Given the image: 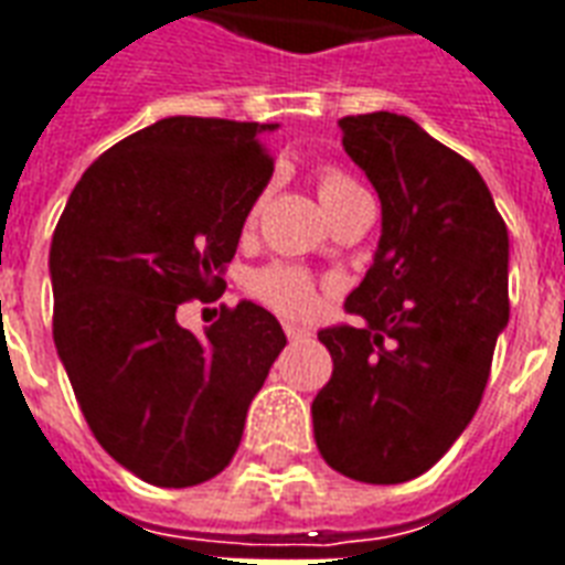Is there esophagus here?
I'll return each mask as SVG.
<instances>
[{"mask_svg": "<svg viewBox=\"0 0 565 565\" xmlns=\"http://www.w3.org/2000/svg\"><path fill=\"white\" fill-rule=\"evenodd\" d=\"M284 332L290 341H308L311 338V329H305V326H296V323H284Z\"/></svg>", "mask_w": 565, "mask_h": 565, "instance_id": "obj_1", "label": "esophagus"}]
</instances>
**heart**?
<instances>
[{
	"mask_svg": "<svg viewBox=\"0 0 565 565\" xmlns=\"http://www.w3.org/2000/svg\"><path fill=\"white\" fill-rule=\"evenodd\" d=\"M365 191L359 188L353 177H347L338 167H326L320 173V200L329 215H338L341 209L350 206L353 200L362 198ZM260 212V200L250 206L248 224H254ZM250 294L263 305H269L278 315H305L315 305V278L294 263H271L266 269H257L250 275Z\"/></svg>",
	"mask_w": 565,
	"mask_h": 565,
	"instance_id": "1",
	"label": "heart"
}]
</instances>
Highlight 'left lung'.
<instances>
[{"label": "left lung", "instance_id": "8db88e82", "mask_svg": "<svg viewBox=\"0 0 565 565\" xmlns=\"http://www.w3.org/2000/svg\"><path fill=\"white\" fill-rule=\"evenodd\" d=\"M344 152L377 191V254L347 311L320 329L332 377L315 440L347 479L398 484L431 470L479 411L509 323V233L467 158L398 113L344 116Z\"/></svg>", "mask_w": 565, "mask_h": 565}]
</instances>
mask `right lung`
<instances>
[{
	"instance_id": "right-lung-1",
	"label": "right lung",
	"mask_w": 565,
	"mask_h": 565,
	"mask_svg": "<svg viewBox=\"0 0 565 565\" xmlns=\"http://www.w3.org/2000/svg\"><path fill=\"white\" fill-rule=\"evenodd\" d=\"M278 125L170 116L125 137L74 185L50 245L53 341L95 440L158 488L218 476L287 344L254 302L206 335L182 302H215L242 224L271 179Z\"/></svg>"
}]
</instances>
